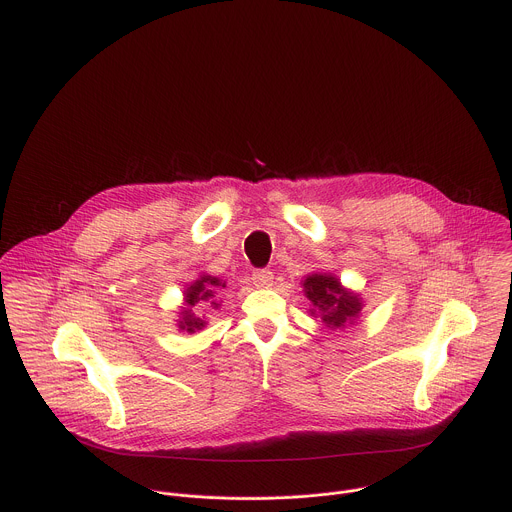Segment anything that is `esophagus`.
<instances>
[{"mask_svg":"<svg viewBox=\"0 0 512 512\" xmlns=\"http://www.w3.org/2000/svg\"><path fill=\"white\" fill-rule=\"evenodd\" d=\"M272 280H274V274H272L270 270H266V268L252 272V282H254V286L270 288V286H272Z\"/></svg>","mask_w":512,"mask_h":512,"instance_id":"esophagus-1","label":"esophagus"}]
</instances>
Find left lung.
<instances>
[{
	"instance_id": "8db88e82",
	"label": "left lung",
	"mask_w": 512,
	"mask_h": 512,
	"mask_svg": "<svg viewBox=\"0 0 512 512\" xmlns=\"http://www.w3.org/2000/svg\"><path fill=\"white\" fill-rule=\"evenodd\" d=\"M302 286L312 304L310 314L320 316L322 322L332 330L344 328L348 322L352 324L362 310V300L342 288L338 278L332 274H310Z\"/></svg>"
}]
</instances>
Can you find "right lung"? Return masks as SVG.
Masks as SVG:
<instances>
[{
  "instance_id": "obj_1",
  "label": "right lung",
  "mask_w": 512,
  "mask_h": 512,
  "mask_svg": "<svg viewBox=\"0 0 512 512\" xmlns=\"http://www.w3.org/2000/svg\"><path fill=\"white\" fill-rule=\"evenodd\" d=\"M218 288H226V282H222L220 278L202 274L198 280H194V282L184 290V302H186V306H184L182 312H180V320H178V328H180V330H186V332L194 334L196 330H202V328L206 326V320L200 318V316L196 314V310H198V306H200L202 302H208V300H210V306H212V308H220V302L212 300Z\"/></svg>"
}]
</instances>
